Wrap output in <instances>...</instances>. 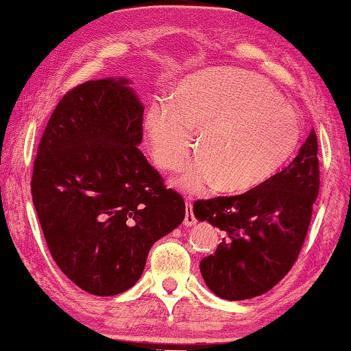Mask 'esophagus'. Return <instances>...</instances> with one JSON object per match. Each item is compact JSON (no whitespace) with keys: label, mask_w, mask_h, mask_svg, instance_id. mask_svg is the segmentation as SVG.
<instances>
[{"label":"esophagus","mask_w":351,"mask_h":351,"mask_svg":"<svg viewBox=\"0 0 351 351\" xmlns=\"http://www.w3.org/2000/svg\"><path fill=\"white\" fill-rule=\"evenodd\" d=\"M184 226H193L196 223V217L193 215V206L191 201H186V215H184Z\"/></svg>","instance_id":"obj_1"}]
</instances>
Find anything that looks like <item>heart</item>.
<instances>
[{"mask_svg":"<svg viewBox=\"0 0 351 351\" xmlns=\"http://www.w3.org/2000/svg\"><path fill=\"white\" fill-rule=\"evenodd\" d=\"M148 152L165 173H180L195 150L198 160L181 186L199 193L259 186L292 158L300 117L267 80L244 71L213 69L184 79L171 102L155 100L145 117Z\"/></svg>","mask_w":351,"mask_h":351,"instance_id":"1","label":"heart"}]
</instances>
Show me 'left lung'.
<instances>
[{
    "mask_svg": "<svg viewBox=\"0 0 351 351\" xmlns=\"http://www.w3.org/2000/svg\"><path fill=\"white\" fill-rule=\"evenodd\" d=\"M317 153L312 130L299 155L259 186L195 201V216L223 231V243L199 263L204 282L217 297L244 300L263 295L295 264L320 189Z\"/></svg>",
    "mask_w": 351,
    "mask_h": 351,
    "instance_id": "8db88e82",
    "label": "left lung"
}]
</instances>
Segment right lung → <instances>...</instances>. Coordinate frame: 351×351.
<instances>
[{
  "mask_svg": "<svg viewBox=\"0 0 351 351\" xmlns=\"http://www.w3.org/2000/svg\"><path fill=\"white\" fill-rule=\"evenodd\" d=\"M127 80H88L64 94L44 128L31 195L52 259L77 287L117 295L142 276L152 245L184 219L138 150L143 106Z\"/></svg>",
  "mask_w": 351,
  "mask_h": 351,
  "instance_id": "add662e5",
  "label": "right lung"
}]
</instances>
